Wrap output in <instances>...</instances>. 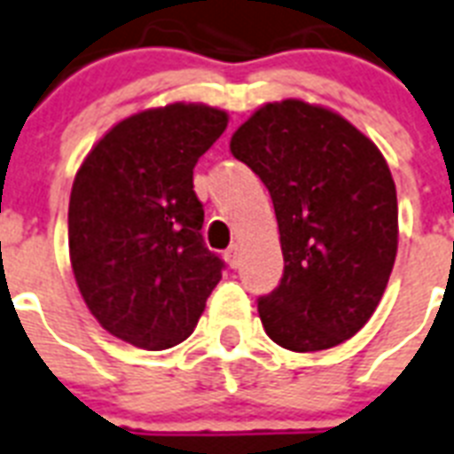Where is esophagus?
<instances>
[{
  "mask_svg": "<svg viewBox=\"0 0 454 454\" xmlns=\"http://www.w3.org/2000/svg\"><path fill=\"white\" fill-rule=\"evenodd\" d=\"M239 256H242V249H239V245L228 247L226 261H228V265H231V268H239Z\"/></svg>",
  "mask_w": 454,
  "mask_h": 454,
  "instance_id": "obj_1",
  "label": "esophagus"
}]
</instances>
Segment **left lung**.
Masks as SVG:
<instances>
[{
  "mask_svg": "<svg viewBox=\"0 0 454 454\" xmlns=\"http://www.w3.org/2000/svg\"><path fill=\"white\" fill-rule=\"evenodd\" d=\"M231 153L270 191L285 275L259 301L265 333L294 352L340 345L373 317L399 249L385 156L345 116L303 99L268 102Z\"/></svg>",
  "mask_w": 454,
  "mask_h": 454,
  "instance_id": "1",
  "label": "left lung"
}]
</instances>
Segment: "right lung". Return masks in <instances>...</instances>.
<instances>
[{"instance_id": "right-lung-1", "label": "right lung", "mask_w": 454, "mask_h": 454, "mask_svg": "<svg viewBox=\"0 0 454 454\" xmlns=\"http://www.w3.org/2000/svg\"><path fill=\"white\" fill-rule=\"evenodd\" d=\"M228 114L172 102L119 121L83 158L69 195V261L88 310L142 349L193 333L223 263L202 245L198 158Z\"/></svg>"}]
</instances>
